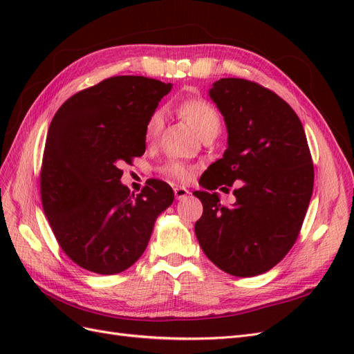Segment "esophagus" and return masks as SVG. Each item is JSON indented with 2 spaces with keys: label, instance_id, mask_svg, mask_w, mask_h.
Returning a JSON list of instances; mask_svg holds the SVG:
<instances>
[{
  "label": "esophagus",
  "instance_id": "34e87169",
  "mask_svg": "<svg viewBox=\"0 0 354 354\" xmlns=\"http://www.w3.org/2000/svg\"><path fill=\"white\" fill-rule=\"evenodd\" d=\"M174 195H176V199H178V201H183V199H186L189 195H190V192L186 189V187H176L174 189Z\"/></svg>",
  "mask_w": 354,
  "mask_h": 354
}]
</instances>
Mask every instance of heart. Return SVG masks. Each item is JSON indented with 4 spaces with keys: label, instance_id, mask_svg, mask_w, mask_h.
<instances>
[{
    "label": "heart",
    "instance_id": "obj_1",
    "mask_svg": "<svg viewBox=\"0 0 354 354\" xmlns=\"http://www.w3.org/2000/svg\"><path fill=\"white\" fill-rule=\"evenodd\" d=\"M178 112L185 118V120L192 125V128L198 133L199 137L209 134V133H218L220 130V115L216 108L211 103L203 99H186L180 102ZM164 128V111L156 109L149 116L145 128V136L147 140H155L160 134ZM162 173L174 181H187L192 174H194V168L171 160L164 168Z\"/></svg>",
    "mask_w": 354,
    "mask_h": 354
}]
</instances>
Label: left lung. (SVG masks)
Segmentation results:
<instances>
[{"mask_svg": "<svg viewBox=\"0 0 354 354\" xmlns=\"http://www.w3.org/2000/svg\"><path fill=\"white\" fill-rule=\"evenodd\" d=\"M208 94L224 118L227 149L194 192L203 205L195 233L218 269L257 276L283 259L304 221L315 180L306 133L291 106L255 82L221 78ZM233 183L237 202L223 207L212 190Z\"/></svg>", "mask_w": 354, "mask_h": 354, "instance_id": "left-lung-1", "label": "left lung"}]
</instances>
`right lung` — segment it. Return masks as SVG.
<instances>
[{
  "label": "right lung",
  "mask_w": 354,
  "mask_h": 354,
  "mask_svg": "<svg viewBox=\"0 0 354 354\" xmlns=\"http://www.w3.org/2000/svg\"><path fill=\"white\" fill-rule=\"evenodd\" d=\"M171 88L145 77H113L72 95L53 118L42 208L62 250L85 270L116 274L131 267L174 201L160 180H149L136 196L121 183L120 168L145 153L146 122Z\"/></svg>",
  "instance_id": "obj_1"
}]
</instances>
